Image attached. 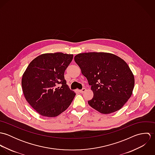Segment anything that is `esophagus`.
I'll return each mask as SVG.
<instances>
[{
	"label": "esophagus",
	"instance_id": "1",
	"mask_svg": "<svg viewBox=\"0 0 155 155\" xmlns=\"http://www.w3.org/2000/svg\"><path fill=\"white\" fill-rule=\"evenodd\" d=\"M85 91H86V89L82 88V89L79 90V92L80 93H84V92Z\"/></svg>",
	"mask_w": 155,
	"mask_h": 155
}]
</instances>
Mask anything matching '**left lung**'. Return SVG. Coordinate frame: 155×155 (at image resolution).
<instances>
[{
  "label": "left lung",
  "mask_w": 155,
  "mask_h": 155,
  "mask_svg": "<svg viewBox=\"0 0 155 155\" xmlns=\"http://www.w3.org/2000/svg\"><path fill=\"white\" fill-rule=\"evenodd\" d=\"M76 63L91 86L94 97L88 101L103 114L120 109L132 95L134 77L127 63L110 53L88 52L74 57Z\"/></svg>",
  "instance_id": "obj_1"
}]
</instances>
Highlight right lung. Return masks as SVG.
Returning a JSON list of instances; mask_svg holds the SVG:
<instances>
[{
  "label": "right lung",
  "mask_w": 155,
  "mask_h": 155,
  "mask_svg": "<svg viewBox=\"0 0 155 155\" xmlns=\"http://www.w3.org/2000/svg\"><path fill=\"white\" fill-rule=\"evenodd\" d=\"M73 57L72 54L62 52L42 54L29 64L23 74L24 97L41 115L57 116L71 103L76 93L67 85L64 74Z\"/></svg>",
  "instance_id": "obj_1"
}]
</instances>
